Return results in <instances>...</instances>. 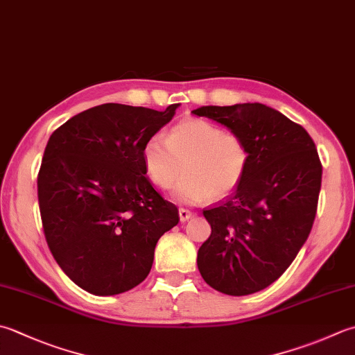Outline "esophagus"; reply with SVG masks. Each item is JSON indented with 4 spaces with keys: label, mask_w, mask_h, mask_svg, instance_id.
Here are the masks:
<instances>
[{
    "label": "esophagus",
    "mask_w": 355,
    "mask_h": 355,
    "mask_svg": "<svg viewBox=\"0 0 355 355\" xmlns=\"http://www.w3.org/2000/svg\"><path fill=\"white\" fill-rule=\"evenodd\" d=\"M178 215H180V221H182V223H184V221L189 220L193 214L189 209H183V207H182V209L178 211Z\"/></svg>",
    "instance_id": "34e87169"
}]
</instances>
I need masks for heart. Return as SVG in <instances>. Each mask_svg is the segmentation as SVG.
<instances>
[{
	"instance_id": "1",
	"label": "heart",
	"mask_w": 355,
	"mask_h": 355,
	"mask_svg": "<svg viewBox=\"0 0 355 355\" xmlns=\"http://www.w3.org/2000/svg\"><path fill=\"white\" fill-rule=\"evenodd\" d=\"M143 164L150 182L162 189L173 186L180 203H198L207 196L225 197L245 178L251 152L246 141L206 120H187L172 128L168 138L155 134L146 140Z\"/></svg>"
}]
</instances>
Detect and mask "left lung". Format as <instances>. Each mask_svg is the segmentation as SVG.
<instances>
[{
    "instance_id": "obj_1",
    "label": "left lung",
    "mask_w": 355,
    "mask_h": 355,
    "mask_svg": "<svg viewBox=\"0 0 355 355\" xmlns=\"http://www.w3.org/2000/svg\"><path fill=\"white\" fill-rule=\"evenodd\" d=\"M192 114L223 124L251 152L232 196L203 211L212 232L198 249V270L218 293H259L308 240L322 186L315 144L300 124L261 103L201 106Z\"/></svg>"
}]
</instances>
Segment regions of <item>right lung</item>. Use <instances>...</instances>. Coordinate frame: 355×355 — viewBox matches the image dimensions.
I'll return each instance as SVG.
<instances>
[{
  "mask_svg": "<svg viewBox=\"0 0 355 355\" xmlns=\"http://www.w3.org/2000/svg\"><path fill=\"white\" fill-rule=\"evenodd\" d=\"M180 104L159 110L107 103L72 116L49 138L38 203L49 249L75 284L100 297L135 288L178 209L152 187L143 146Z\"/></svg>",
  "mask_w": 355,
  "mask_h": 355,
  "instance_id": "right-lung-1",
  "label": "right lung"
}]
</instances>
